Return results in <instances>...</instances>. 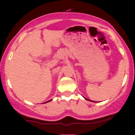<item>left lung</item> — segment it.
Masks as SVG:
<instances>
[{"instance_id":"obj_1","label":"left lung","mask_w":135,"mask_h":135,"mask_svg":"<svg viewBox=\"0 0 135 135\" xmlns=\"http://www.w3.org/2000/svg\"><path fill=\"white\" fill-rule=\"evenodd\" d=\"M84 97V98L86 99V100H87V101H91V102H95V101H92V100H90L89 99H87V98H85L84 97Z\"/></svg>"}]
</instances>
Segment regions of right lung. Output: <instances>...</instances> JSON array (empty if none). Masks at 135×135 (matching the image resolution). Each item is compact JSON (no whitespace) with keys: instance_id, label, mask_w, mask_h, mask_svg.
<instances>
[{"instance_id":"add662e5","label":"right lung","mask_w":135,"mask_h":135,"mask_svg":"<svg viewBox=\"0 0 135 135\" xmlns=\"http://www.w3.org/2000/svg\"><path fill=\"white\" fill-rule=\"evenodd\" d=\"M51 100H52V99H50V100H49V101H46V102H45V103H42V104H45V103H49V102H50V101H51Z\"/></svg>"}]
</instances>
